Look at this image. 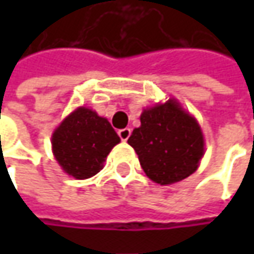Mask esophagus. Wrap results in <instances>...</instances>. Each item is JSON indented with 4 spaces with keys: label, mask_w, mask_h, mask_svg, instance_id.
Instances as JSON below:
<instances>
[{
    "label": "esophagus",
    "mask_w": 254,
    "mask_h": 254,
    "mask_svg": "<svg viewBox=\"0 0 254 254\" xmlns=\"http://www.w3.org/2000/svg\"><path fill=\"white\" fill-rule=\"evenodd\" d=\"M130 135H131V130H130V128H123V130H119V137L122 138L123 141H127Z\"/></svg>",
    "instance_id": "obj_1"
}]
</instances>
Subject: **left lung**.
Here are the masks:
<instances>
[{"label": "left lung", "mask_w": 254, "mask_h": 254, "mask_svg": "<svg viewBox=\"0 0 254 254\" xmlns=\"http://www.w3.org/2000/svg\"><path fill=\"white\" fill-rule=\"evenodd\" d=\"M140 120L141 126L132 130L127 142L150 180L170 185L198 170L205 152L202 130L180 103L170 99L145 109Z\"/></svg>", "instance_id": "8db88e82"}]
</instances>
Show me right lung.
I'll use <instances>...</instances> for the list:
<instances>
[{
    "label": "right lung",
    "instance_id": "1",
    "mask_svg": "<svg viewBox=\"0 0 254 254\" xmlns=\"http://www.w3.org/2000/svg\"><path fill=\"white\" fill-rule=\"evenodd\" d=\"M120 142L107 119L79 107L52 134V150L62 170L76 180H86L103 168L112 148Z\"/></svg>",
    "mask_w": 254,
    "mask_h": 254
}]
</instances>
